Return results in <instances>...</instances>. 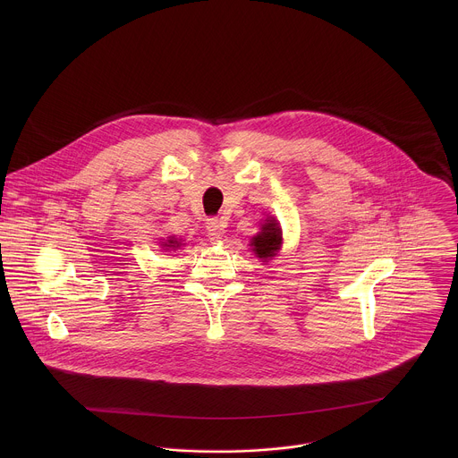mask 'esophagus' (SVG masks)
<instances>
[{"instance_id": "obj_1", "label": "esophagus", "mask_w": 458, "mask_h": 458, "mask_svg": "<svg viewBox=\"0 0 458 458\" xmlns=\"http://www.w3.org/2000/svg\"><path fill=\"white\" fill-rule=\"evenodd\" d=\"M206 234H208L209 242H213V243L220 242V238H222V234H224V225H222V222H220L218 218H209V220L206 222Z\"/></svg>"}]
</instances>
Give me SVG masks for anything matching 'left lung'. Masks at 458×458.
Returning a JSON list of instances; mask_svg holds the SVG:
<instances>
[{
	"label": "left lung",
	"instance_id": "8db88e82",
	"mask_svg": "<svg viewBox=\"0 0 458 458\" xmlns=\"http://www.w3.org/2000/svg\"><path fill=\"white\" fill-rule=\"evenodd\" d=\"M250 247H252L254 254L262 261H267L278 254V250L282 247V229L273 216L266 218L261 231L252 238Z\"/></svg>",
	"mask_w": 458,
	"mask_h": 458
}]
</instances>
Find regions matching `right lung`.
Returning <instances> with one entry per match:
<instances>
[{"label":"right lung","mask_w":458,"mask_h":458,"mask_svg":"<svg viewBox=\"0 0 458 458\" xmlns=\"http://www.w3.org/2000/svg\"><path fill=\"white\" fill-rule=\"evenodd\" d=\"M162 247L164 250H178L182 247V242H178L174 236H169L167 240L162 242Z\"/></svg>","instance_id":"right-lung-1"}]
</instances>
